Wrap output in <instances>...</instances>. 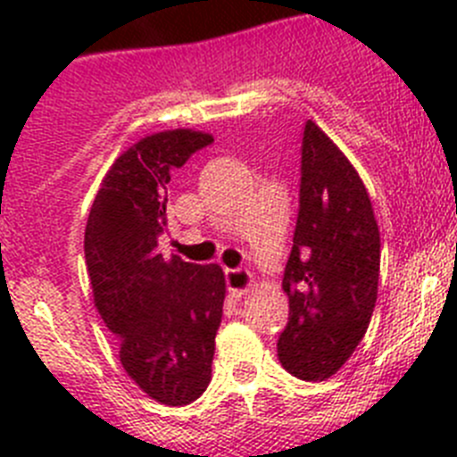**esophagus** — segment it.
Masks as SVG:
<instances>
[{"instance_id":"esophagus-1","label":"esophagus","mask_w":457,"mask_h":457,"mask_svg":"<svg viewBox=\"0 0 457 457\" xmlns=\"http://www.w3.org/2000/svg\"><path fill=\"white\" fill-rule=\"evenodd\" d=\"M226 286H228V293L240 300L252 290L253 286V274L247 270H226Z\"/></svg>"}]
</instances>
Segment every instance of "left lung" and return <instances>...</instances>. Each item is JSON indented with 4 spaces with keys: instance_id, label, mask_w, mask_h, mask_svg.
<instances>
[{
    "instance_id": "obj_1",
    "label": "left lung",
    "mask_w": 457,
    "mask_h": 457,
    "mask_svg": "<svg viewBox=\"0 0 457 457\" xmlns=\"http://www.w3.org/2000/svg\"><path fill=\"white\" fill-rule=\"evenodd\" d=\"M379 228L364 180L313 120L302 139L300 215L284 274L288 325L277 343L288 373L322 382L369 329L378 300Z\"/></svg>"
}]
</instances>
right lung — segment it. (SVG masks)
Instances as JSON below:
<instances>
[{
  "instance_id": "1",
  "label": "right lung",
  "mask_w": 457,
  "mask_h": 457,
  "mask_svg": "<svg viewBox=\"0 0 457 457\" xmlns=\"http://www.w3.org/2000/svg\"><path fill=\"white\" fill-rule=\"evenodd\" d=\"M210 132L176 128L141 137L104 173L84 233L93 304L119 338L125 373L162 405H187L210 382L226 278L157 252L167 185Z\"/></svg>"
}]
</instances>
